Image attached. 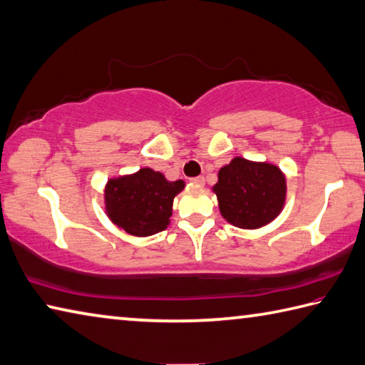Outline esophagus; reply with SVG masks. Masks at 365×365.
Masks as SVG:
<instances>
[{
	"label": "esophagus",
	"instance_id": "obj_1",
	"mask_svg": "<svg viewBox=\"0 0 365 365\" xmlns=\"http://www.w3.org/2000/svg\"><path fill=\"white\" fill-rule=\"evenodd\" d=\"M190 182L193 183V185H197V187H204V183H205L204 177H195V178H190Z\"/></svg>",
	"mask_w": 365,
	"mask_h": 365
}]
</instances>
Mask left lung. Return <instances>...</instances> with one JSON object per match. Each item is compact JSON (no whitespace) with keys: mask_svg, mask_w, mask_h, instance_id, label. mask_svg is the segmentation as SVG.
<instances>
[{"mask_svg":"<svg viewBox=\"0 0 365 365\" xmlns=\"http://www.w3.org/2000/svg\"><path fill=\"white\" fill-rule=\"evenodd\" d=\"M212 191L225 220L237 228L257 230L282 212L287 178L276 164L236 156L218 170Z\"/></svg>","mask_w":365,"mask_h":365,"instance_id":"8db88e82","label":"left lung"}]
</instances>
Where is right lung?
I'll return each instance as SVG.
<instances>
[{
    "instance_id": "right-lung-1",
    "label": "right lung",
    "mask_w": 365,
    "mask_h": 365,
    "mask_svg": "<svg viewBox=\"0 0 365 365\" xmlns=\"http://www.w3.org/2000/svg\"><path fill=\"white\" fill-rule=\"evenodd\" d=\"M183 188V180L170 182L161 172L142 168L134 174L111 177L105 183V212L125 233L153 236L168 228L174 197Z\"/></svg>"
}]
</instances>
